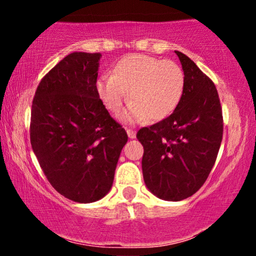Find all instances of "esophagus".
<instances>
[{
	"label": "esophagus",
	"mask_w": 256,
	"mask_h": 256,
	"mask_svg": "<svg viewBox=\"0 0 256 256\" xmlns=\"http://www.w3.org/2000/svg\"><path fill=\"white\" fill-rule=\"evenodd\" d=\"M126 132H128V138H136V131L131 130V128H126Z\"/></svg>",
	"instance_id": "34e87169"
}]
</instances>
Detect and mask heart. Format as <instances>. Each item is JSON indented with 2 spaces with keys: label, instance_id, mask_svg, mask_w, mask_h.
<instances>
[{
  "label": "heart",
  "instance_id": "obj_1",
  "mask_svg": "<svg viewBox=\"0 0 256 256\" xmlns=\"http://www.w3.org/2000/svg\"><path fill=\"white\" fill-rule=\"evenodd\" d=\"M184 72L170 60L131 54L120 58L113 74H104L96 83L98 98L110 113L116 114L128 100V108L119 119L137 124L146 119L158 122L171 116L184 92Z\"/></svg>",
  "mask_w": 256,
  "mask_h": 256
}]
</instances>
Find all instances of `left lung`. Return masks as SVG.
Returning <instances> with one entry per match:
<instances>
[{
  "mask_svg": "<svg viewBox=\"0 0 256 256\" xmlns=\"http://www.w3.org/2000/svg\"><path fill=\"white\" fill-rule=\"evenodd\" d=\"M184 72V92L174 112L143 128L146 186L165 201L190 198L204 185L222 140V113L216 85L190 58L176 50Z\"/></svg>",
  "mask_w": 256,
  "mask_h": 256,
  "instance_id": "obj_1",
  "label": "left lung"
}]
</instances>
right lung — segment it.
<instances>
[{
    "instance_id": "1",
    "label": "right lung",
    "mask_w": 256,
    "mask_h": 256,
    "mask_svg": "<svg viewBox=\"0 0 256 256\" xmlns=\"http://www.w3.org/2000/svg\"><path fill=\"white\" fill-rule=\"evenodd\" d=\"M101 56L68 54L40 80L32 102L34 155L52 188L79 204L98 201L110 192L128 142L96 90Z\"/></svg>"
}]
</instances>
